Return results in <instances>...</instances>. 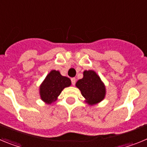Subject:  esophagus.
Returning a JSON list of instances; mask_svg holds the SVG:
<instances>
[{
  "instance_id": "1",
  "label": "esophagus",
  "mask_w": 147,
  "mask_h": 147,
  "mask_svg": "<svg viewBox=\"0 0 147 147\" xmlns=\"http://www.w3.org/2000/svg\"><path fill=\"white\" fill-rule=\"evenodd\" d=\"M71 83H72V85H75V83H76V79H75L74 77V78H71Z\"/></svg>"
}]
</instances>
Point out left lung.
Segmentation results:
<instances>
[{"instance_id": "8db88e82", "label": "left lung", "mask_w": 147, "mask_h": 147, "mask_svg": "<svg viewBox=\"0 0 147 147\" xmlns=\"http://www.w3.org/2000/svg\"><path fill=\"white\" fill-rule=\"evenodd\" d=\"M76 86L81 91L88 105H93L102 102L105 96L106 90L99 76L93 71H85L83 78L78 80Z\"/></svg>"}]
</instances>
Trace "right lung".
<instances>
[{"label": "right lung", "instance_id": "add662e5", "mask_svg": "<svg viewBox=\"0 0 147 147\" xmlns=\"http://www.w3.org/2000/svg\"><path fill=\"white\" fill-rule=\"evenodd\" d=\"M71 85L69 78L63 76L58 71H51L41 84L40 94L41 99L47 104L56 101L62 90Z\"/></svg>", "mask_w": 147, "mask_h": 147}]
</instances>
